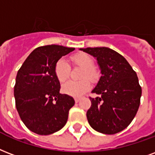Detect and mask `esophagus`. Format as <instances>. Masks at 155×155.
Wrapping results in <instances>:
<instances>
[{
	"mask_svg": "<svg viewBox=\"0 0 155 155\" xmlns=\"http://www.w3.org/2000/svg\"><path fill=\"white\" fill-rule=\"evenodd\" d=\"M79 101H80V98H78V97H75V103H78V102H79Z\"/></svg>",
	"mask_w": 155,
	"mask_h": 155,
	"instance_id": "1",
	"label": "esophagus"
}]
</instances>
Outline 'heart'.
<instances>
[{
	"label": "heart",
	"instance_id": "heart-1",
	"mask_svg": "<svg viewBox=\"0 0 155 155\" xmlns=\"http://www.w3.org/2000/svg\"><path fill=\"white\" fill-rule=\"evenodd\" d=\"M71 61L75 66L83 68L80 75V81H68L62 85V92L72 97H80L90 88V82L97 80L98 74L94 68V62L89 55L80 54L71 58ZM54 72L59 82L63 83L68 79L70 75V66L64 58H60L55 64ZM87 79H86V78ZM89 79L88 80L87 79Z\"/></svg>",
	"mask_w": 155,
	"mask_h": 155
}]
</instances>
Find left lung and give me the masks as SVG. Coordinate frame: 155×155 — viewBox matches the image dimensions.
<instances>
[{"label":"left lung","mask_w":155,"mask_h":155,"mask_svg":"<svg viewBox=\"0 0 155 155\" xmlns=\"http://www.w3.org/2000/svg\"><path fill=\"white\" fill-rule=\"evenodd\" d=\"M96 58L101 76L89 97L88 124L99 133L115 134L125 129L137 114L141 87L135 71L124 57L106 47L80 49Z\"/></svg>","instance_id":"8db88e82"}]
</instances>
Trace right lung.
Listing matches in <instances>:
<instances>
[{
    "label": "right lung",
    "instance_id": "add662e5",
    "mask_svg": "<svg viewBox=\"0 0 155 155\" xmlns=\"http://www.w3.org/2000/svg\"><path fill=\"white\" fill-rule=\"evenodd\" d=\"M51 45L34 49L20 67L14 94L21 120L28 129L39 135H49L64 127L75 101L59 93L60 82L54 67L58 60L74 50Z\"/></svg>",
    "mask_w": 155,
    "mask_h": 155
}]
</instances>
